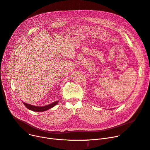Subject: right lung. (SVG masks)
<instances>
[{
  "label": "right lung",
  "mask_w": 150,
  "mask_h": 150,
  "mask_svg": "<svg viewBox=\"0 0 150 150\" xmlns=\"http://www.w3.org/2000/svg\"><path fill=\"white\" fill-rule=\"evenodd\" d=\"M58 103V101H56L51 104H49L48 105H45L44 106H36L27 104V103H25V102H23V104L25 105V106L27 108L31 110V111H35V112H43V111H47V110H48V109L53 108V106L57 105Z\"/></svg>",
  "instance_id": "1"
}]
</instances>
